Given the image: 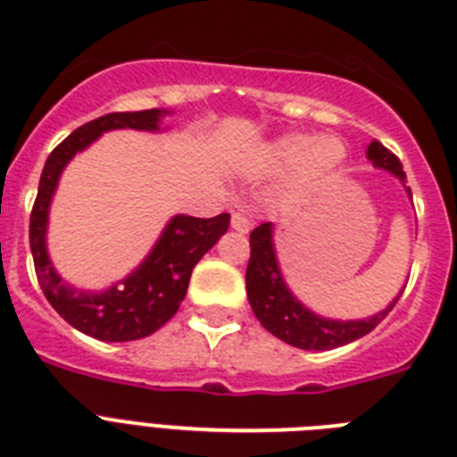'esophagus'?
<instances>
[{
	"instance_id": "esophagus-1",
	"label": "esophagus",
	"mask_w": 457,
	"mask_h": 457,
	"mask_svg": "<svg viewBox=\"0 0 457 457\" xmlns=\"http://www.w3.org/2000/svg\"><path fill=\"white\" fill-rule=\"evenodd\" d=\"M232 229L241 232V235H246L248 229H251V218L246 213H232Z\"/></svg>"
}]
</instances>
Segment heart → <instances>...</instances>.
<instances>
[{
    "mask_svg": "<svg viewBox=\"0 0 457 457\" xmlns=\"http://www.w3.org/2000/svg\"><path fill=\"white\" fill-rule=\"evenodd\" d=\"M270 162L277 169H287L303 162L300 183L319 185L333 178V173L340 169L345 162V145L336 138H319L312 143V138L307 136H287L279 143H274Z\"/></svg>",
    "mask_w": 457,
    "mask_h": 457,
    "instance_id": "1",
    "label": "heart"
}]
</instances>
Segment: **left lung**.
Returning a JSON list of instances; mask_svg holds the SVG:
<instances>
[{
  "instance_id": "left-lung-1",
  "label": "left lung",
  "mask_w": 457,
  "mask_h": 457,
  "mask_svg": "<svg viewBox=\"0 0 457 457\" xmlns=\"http://www.w3.org/2000/svg\"><path fill=\"white\" fill-rule=\"evenodd\" d=\"M366 157L373 162V166L395 173L402 183H406L402 162L383 143L373 140L366 150ZM406 190L411 195V187H406ZM248 241H251V258H248L246 267V293L251 310H253L255 319L272 336L293 345V347H300V350H333V347L354 343V340L373 331L387 317L389 310L396 305V300L403 293H399L383 312L373 314L369 319L337 321V319L319 317V314L310 312L300 300H295V295L288 291L287 281L281 277L272 244V222L258 225L251 232Z\"/></svg>"
}]
</instances>
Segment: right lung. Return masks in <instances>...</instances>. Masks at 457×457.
<instances>
[{
    "label": "right lung",
    "instance_id": "add662e5",
    "mask_svg": "<svg viewBox=\"0 0 457 457\" xmlns=\"http://www.w3.org/2000/svg\"><path fill=\"white\" fill-rule=\"evenodd\" d=\"M166 110L112 112L88 121L62 140L44 164L32 216H29V248L35 258L37 281L55 312L77 331L105 343H126L152 336L178 312L192 270L229 225V213L216 218H170L150 255L121 284L103 293L77 291L61 279L46 251L48 206L62 169L77 152L87 150L98 136L112 129L159 131V120Z\"/></svg>",
    "mask_w": 457,
    "mask_h": 457
}]
</instances>
